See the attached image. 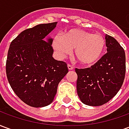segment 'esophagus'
I'll return each instance as SVG.
<instances>
[{"label": "esophagus", "instance_id": "1", "mask_svg": "<svg viewBox=\"0 0 129 129\" xmlns=\"http://www.w3.org/2000/svg\"><path fill=\"white\" fill-rule=\"evenodd\" d=\"M68 70H73V68H73V66H72L71 65L68 64Z\"/></svg>", "mask_w": 129, "mask_h": 129}]
</instances>
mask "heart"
Returning a JSON list of instances; mask_svg holds the SVG:
<instances>
[{
  "label": "heart",
  "instance_id": "1",
  "mask_svg": "<svg viewBox=\"0 0 129 129\" xmlns=\"http://www.w3.org/2000/svg\"><path fill=\"white\" fill-rule=\"evenodd\" d=\"M105 45L102 36L79 29L68 30L63 37L56 35L52 41V47L60 58H63L74 48L75 57L85 66H92L101 59Z\"/></svg>",
  "mask_w": 129,
  "mask_h": 129
}]
</instances>
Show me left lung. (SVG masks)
Returning a JSON list of instances; mask_svg holds the SVG:
<instances>
[{
  "instance_id": "obj_1",
  "label": "left lung",
  "mask_w": 129,
  "mask_h": 129,
  "mask_svg": "<svg viewBox=\"0 0 129 129\" xmlns=\"http://www.w3.org/2000/svg\"><path fill=\"white\" fill-rule=\"evenodd\" d=\"M107 53L90 68H76L77 92L81 102L102 106L121 88L126 72L125 52L115 39L105 35Z\"/></svg>"
}]
</instances>
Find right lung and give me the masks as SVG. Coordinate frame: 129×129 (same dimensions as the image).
I'll return each instance as SVG.
<instances>
[{"mask_svg":"<svg viewBox=\"0 0 129 129\" xmlns=\"http://www.w3.org/2000/svg\"><path fill=\"white\" fill-rule=\"evenodd\" d=\"M56 22L39 24L24 30L11 43L6 74L15 94L27 105L50 104L58 84L68 73L67 64L54 59L53 39L48 36Z\"/></svg>","mask_w":129,"mask_h":129,"instance_id":"right-lung-1","label":"right lung"}]
</instances>
